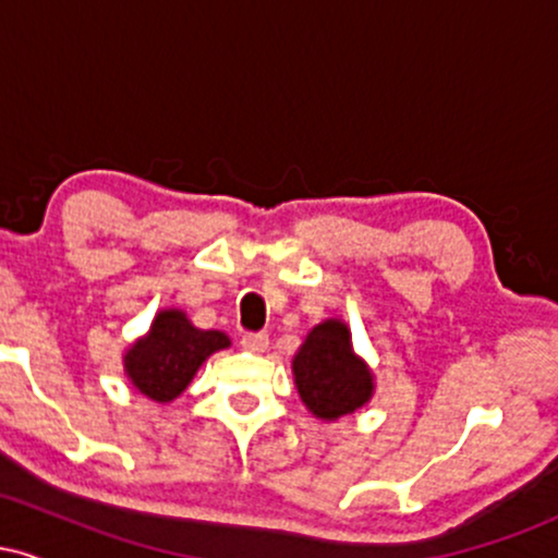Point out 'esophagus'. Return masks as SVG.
<instances>
[{
  "label": "esophagus",
  "instance_id": "34e87169",
  "mask_svg": "<svg viewBox=\"0 0 558 558\" xmlns=\"http://www.w3.org/2000/svg\"><path fill=\"white\" fill-rule=\"evenodd\" d=\"M241 345L246 351H252V354H265L267 345H270V336L267 332H246L241 338Z\"/></svg>",
  "mask_w": 558,
  "mask_h": 558
}]
</instances>
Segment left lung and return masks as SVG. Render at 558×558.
Here are the masks:
<instances>
[{
    "mask_svg": "<svg viewBox=\"0 0 558 558\" xmlns=\"http://www.w3.org/2000/svg\"><path fill=\"white\" fill-rule=\"evenodd\" d=\"M293 383L317 420L336 422L354 414L375 393V375L351 343L343 319L330 317L306 332L291 362Z\"/></svg>",
    "mask_w": 558,
    "mask_h": 558,
    "instance_id": "8db88e82",
    "label": "left lung"
}]
</instances>
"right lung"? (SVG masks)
Segmentation results:
<instances>
[{
    "label": "right lung",
    "mask_w": 558,
    "mask_h": 558,
    "mask_svg": "<svg viewBox=\"0 0 558 558\" xmlns=\"http://www.w3.org/2000/svg\"><path fill=\"white\" fill-rule=\"evenodd\" d=\"M230 345L222 330H202L183 310H159L149 332L136 338L123 354V369L138 393L170 403L191 386L204 362Z\"/></svg>",
    "instance_id": "1"
}]
</instances>
